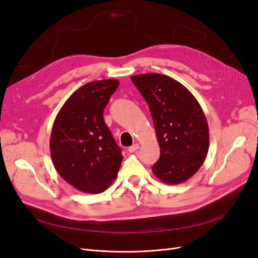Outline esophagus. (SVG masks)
<instances>
[{"instance_id": "1", "label": "esophagus", "mask_w": 258, "mask_h": 258, "mask_svg": "<svg viewBox=\"0 0 258 258\" xmlns=\"http://www.w3.org/2000/svg\"><path fill=\"white\" fill-rule=\"evenodd\" d=\"M139 147H140V145H139L138 143H135L134 145H132V146L128 147V152H130V153H135L137 150H139Z\"/></svg>"}]
</instances>
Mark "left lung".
I'll return each mask as SVG.
<instances>
[{"instance_id": "left-lung-1", "label": "left lung", "mask_w": 258, "mask_h": 258, "mask_svg": "<svg viewBox=\"0 0 258 258\" xmlns=\"http://www.w3.org/2000/svg\"><path fill=\"white\" fill-rule=\"evenodd\" d=\"M131 79L150 106L156 128L160 158L152 168L154 174L169 185L190 179L209 148V127L199 101L179 81L163 74Z\"/></svg>"}]
</instances>
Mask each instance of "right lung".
I'll use <instances>...</instances> for the list:
<instances>
[{
    "label": "right lung",
    "instance_id": "1",
    "mask_svg": "<svg viewBox=\"0 0 258 258\" xmlns=\"http://www.w3.org/2000/svg\"><path fill=\"white\" fill-rule=\"evenodd\" d=\"M118 86L117 79L86 84L67 99L54 120L53 165L81 192L101 194L118 174L123 157L103 120V108Z\"/></svg>",
    "mask_w": 258,
    "mask_h": 258
}]
</instances>
